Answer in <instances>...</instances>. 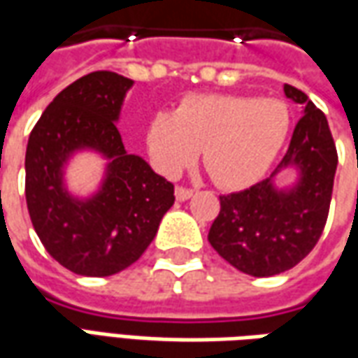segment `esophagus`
I'll use <instances>...</instances> for the list:
<instances>
[{
    "label": "esophagus",
    "instance_id": "obj_1",
    "mask_svg": "<svg viewBox=\"0 0 358 358\" xmlns=\"http://www.w3.org/2000/svg\"><path fill=\"white\" fill-rule=\"evenodd\" d=\"M174 194H176V199H178V201H186V199H189V197L194 196V189H187V187L178 186L176 189H174Z\"/></svg>",
    "mask_w": 358,
    "mask_h": 358
}]
</instances>
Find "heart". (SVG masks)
<instances>
[{"instance_id": "heart-1", "label": "heart", "mask_w": 358, "mask_h": 358, "mask_svg": "<svg viewBox=\"0 0 358 358\" xmlns=\"http://www.w3.org/2000/svg\"><path fill=\"white\" fill-rule=\"evenodd\" d=\"M291 134L283 101L236 94H194L172 112H157L147 127V149L164 176H178L203 149V164L217 186L256 184Z\"/></svg>"}]
</instances>
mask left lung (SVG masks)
<instances>
[{
	"mask_svg": "<svg viewBox=\"0 0 358 358\" xmlns=\"http://www.w3.org/2000/svg\"><path fill=\"white\" fill-rule=\"evenodd\" d=\"M283 89L302 106L283 161L269 178L221 196L207 236L222 259L252 277L283 273L308 256L326 227L336 178L337 151L324 112L299 89ZM283 170L297 176L289 187H277L274 178Z\"/></svg>",
	"mask_w": 358,
	"mask_h": 358,
	"instance_id": "left-lung-1",
	"label": "left lung"
}]
</instances>
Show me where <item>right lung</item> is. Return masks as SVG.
Listing matches in <instances>:
<instances>
[{
    "mask_svg": "<svg viewBox=\"0 0 358 358\" xmlns=\"http://www.w3.org/2000/svg\"><path fill=\"white\" fill-rule=\"evenodd\" d=\"M134 81L94 71L66 87L31 131L24 196L32 227L57 264L85 277H108L136 264L174 203V186L139 155L127 153L118 120ZM91 150L107 161L91 196L65 184L69 162Z\"/></svg>",
    "mask_w": 358,
    "mask_h": 358,
    "instance_id": "obj_1",
    "label": "right lung"
}]
</instances>
